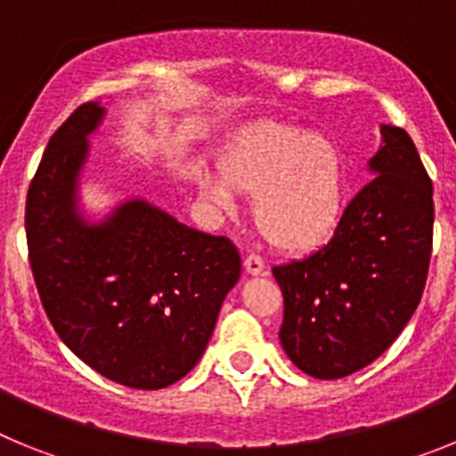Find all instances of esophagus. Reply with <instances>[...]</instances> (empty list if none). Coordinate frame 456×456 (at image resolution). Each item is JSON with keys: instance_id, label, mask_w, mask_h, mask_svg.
I'll list each match as a JSON object with an SVG mask.
<instances>
[{"instance_id": "34e87169", "label": "esophagus", "mask_w": 456, "mask_h": 456, "mask_svg": "<svg viewBox=\"0 0 456 456\" xmlns=\"http://www.w3.org/2000/svg\"><path fill=\"white\" fill-rule=\"evenodd\" d=\"M244 269H247L248 273H253V276H257V273L265 272V260L257 253H248L247 257H244Z\"/></svg>"}]
</instances>
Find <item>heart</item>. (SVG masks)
I'll return each mask as SVG.
<instances>
[{
  "mask_svg": "<svg viewBox=\"0 0 456 456\" xmlns=\"http://www.w3.org/2000/svg\"><path fill=\"white\" fill-rule=\"evenodd\" d=\"M203 191L224 208L232 205V191L256 196L253 219L273 247L313 251L333 235L342 216V155L329 136L263 123L225 155L224 180H203Z\"/></svg>",
  "mask_w": 456,
  "mask_h": 456,
  "instance_id": "obj_1",
  "label": "heart"
}]
</instances>
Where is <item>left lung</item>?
Wrapping results in <instances>:
<instances>
[{
  "mask_svg": "<svg viewBox=\"0 0 456 456\" xmlns=\"http://www.w3.org/2000/svg\"><path fill=\"white\" fill-rule=\"evenodd\" d=\"M374 178L349 200L333 237L273 267L283 292L281 345L315 379H342L379 358L420 304L434 237V187L416 143L384 125Z\"/></svg>",
  "mask_w": 456,
  "mask_h": 456,
  "instance_id": "1",
  "label": "left lung"
}]
</instances>
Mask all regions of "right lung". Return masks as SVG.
Returning <instances> with one entry per match:
<instances>
[{
  "label": "right lung",
  "mask_w": 456,
  "mask_h": 456,
  "mask_svg": "<svg viewBox=\"0 0 456 456\" xmlns=\"http://www.w3.org/2000/svg\"><path fill=\"white\" fill-rule=\"evenodd\" d=\"M102 114L95 102L79 104L43 152L24 209L31 273L75 356L116 384L159 390L203 356L240 278V251L146 200L88 225L75 209V189L86 136Z\"/></svg>",
  "instance_id": "1"
}]
</instances>
